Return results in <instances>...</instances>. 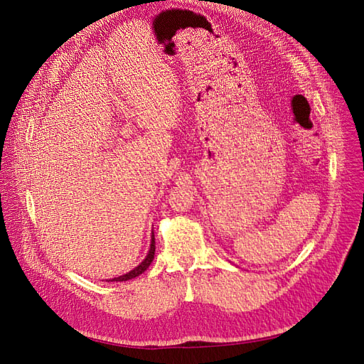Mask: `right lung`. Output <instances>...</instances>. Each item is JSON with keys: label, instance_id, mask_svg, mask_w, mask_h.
Wrapping results in <instances>:
<instances>
[{"label": "right lung", "instance_id": "add662e5", "mask_svg": "<svg viewBox=\"0 0 364 364\" xmlns=\"http://www.w3.org/2000/svg\"><path fill=\"white\" fill-rule=\"evenodd\" d=\"M153 258H155V235H153V232H151L150 250H149L146 258H144L134 270H131V272H128L127 274H122V276H119V277H114V279H112V280H107V282H125V280H129V279H134V277L140 276L141 273H144V272L149 269V265L151 264Z\"/></svg>", "mask_w": 364, "mask_h": 364}]
</instances>
